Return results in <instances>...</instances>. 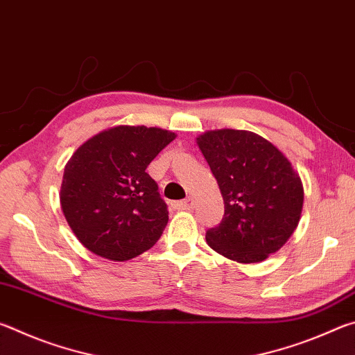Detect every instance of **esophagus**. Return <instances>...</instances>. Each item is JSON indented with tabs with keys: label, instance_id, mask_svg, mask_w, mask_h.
Returning <instances> with one entry per match:
<instances>
[{
	"label": "esophagus",
	"instance_id": "esophagus-1",
	"mask_svg": "<svg viewBox=\"0 0 355 355\" xmlns=\"http://www.w3.org/2000/svg\"><path fill=\"white\" fill-rule=\"evenodd\" d=\"M172 207L175 209H194V199H192V197H188L186 200L173 202Z\"/></svg>",
	"mask_w": 355,
	"mask_h": 355
}]
</instances>
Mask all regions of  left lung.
Returning <instances> with one entry per match:
<instances>
[{
	"label": "left lung",
	"mask_w": 355,
	"mask_h": 355,
	"mask_svg": "<svg viewBox=\"0 0 355 355\" xmlns=\"http://www.w3.org/2000/svg\"><path fill=\"white\" fill-rule=\"evenodd\" d=\"M197 146L224 199V218L207 232L208 245L238 263L266 260L299 224L304 205L299 173L272 142L252 131H205Z\"/></svg>",
	"instance_id": "obj_1"
}]
</instances>
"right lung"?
<instances>
[{
	"instance_id": "right-lung-1",
	"label": "right lung",
	"mask_w": 355,
	"mask_h": 355,
	"mask_svg": "<svg viewBox=\"0 0 355 355\" xmlns=\"http://www.w3.org/2000/svg\"><path fill=\"white\" fill-rule=\"evenodd\" d=\"M177 135L119 125L92 136L65 164L61 208L92 254L127 261L153 248L169 220L147 166Z\"/></svg>"
}]
</instances>
